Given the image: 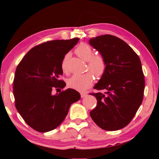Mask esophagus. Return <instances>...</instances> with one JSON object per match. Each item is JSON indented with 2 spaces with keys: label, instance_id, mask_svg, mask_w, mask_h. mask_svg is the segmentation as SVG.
Instances as JSON below:
<instances>
[{
  "label": "esophagus",
  "instance_id": "obj_1",
  "mask_svg": "<svg viewBox=\"0 0 159 159\" xmlns=\"http://www.w3.org/2000/svg\"><path fill=\"white\" fill-rule=\"evenodd\" d=\"M80 95H81V98H83L86 97L87 95H88V94H87L86 93H82Z\"/></svg>",
  "mask_w": 159,
  "mask_h": 159
}]
</instances>
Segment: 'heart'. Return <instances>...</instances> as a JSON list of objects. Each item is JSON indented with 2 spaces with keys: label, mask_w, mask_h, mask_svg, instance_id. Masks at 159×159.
Instances as JSON below:
<instances>
[{
  "label": "heart",
  "mask_w": 159,
  "mask_h": 159,
  "mask_svg": "<svg viewBox=\"0 0 159 159\" xmlns=\"http://www.w3.org/2000/svg\"><path fill=\"white\" fill-rule=\"evenodd\" d=\"M75 53L82 60L88 61V67L95 76L101 77L105 73L106 69V62L104 57L101 54L94 55L93 50L90 45L82 43L75 49ZM69 55L66 54L61 62V69L64 73L69 72L68 61ZM93 76L90 72L83 75H75L67 80V85L74 90L83 92L92 85Z\"/></svg>",
  "instance_id": "obj_1"
}]
</instances>
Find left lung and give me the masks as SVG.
<instances>
[{"label": "left lung", "instance_id": "1", "mask_svg": "<svg viewBox=\"0 0 159 159\" xmlns=\"http://www.w3.org/2000/svg\"><path fill=\"white\" fill-rule=\"evenodd\" d=\"M89 43L105 58L106 69L90 93L97 106L90 112L93 121L107 131L121 129L135 115L143 99L145 79L139 56L127 43L111 34L90 39Z\"/></svg>", "mask_w": 159, "mask_h": 159}]
</instances>
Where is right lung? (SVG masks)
<instances>
[{"label": "right lung", "mask_w": 159, "mask_h": 159, "mask_svg": "<svg viewBox=\"0 0 159 159\" xmlns=\"http://www.w3.org/2000/svg\"><path fill=\"white\" fill-rule=\"evenodd\" d=\"M79 38L48 41L32 48L24 56L15 72L13 93L15 106L25 122L40 132L51 131L66 118L70 106L80 99L69 88L56 95L53 88H64L60 80L61 62Z\"/></svg>", "instance_id": "add662e5"}]
</instances>
